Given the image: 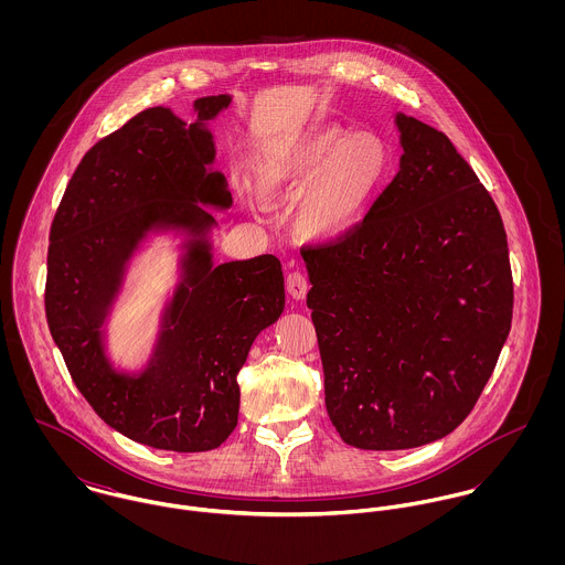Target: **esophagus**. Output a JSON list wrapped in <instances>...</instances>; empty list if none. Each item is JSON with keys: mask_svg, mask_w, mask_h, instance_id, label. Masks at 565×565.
Wrapping results in <instances>:
<instances>
[{"mask_svg": "<svg viewBox=\"0 0 565 565\" xmlns=\"http://www.w3.org/2000/svg\"><path fill=\"white\" fill-rule=\"evenodd\" d=\"M285 287H287V294L294 300H302L307 296V291H309V278L300 269H294V271L287 274Z\"/></svg>", "mask_w": 565, "mask_h": 565, "instance_id": "1", "label": "esophagus"}]
</instances>
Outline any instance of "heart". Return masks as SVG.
I'll use <instances>...</instances> for the list:
<instances>
[{"instance_id":"1","label":"heart","mask_w":565,"mask_h":565,"mask_svg":"<svg viewBox=\"0 0 565 565\" xmlns=\"http://www.w3.org/2000/svg\"><path fill=\"white\" fill-rule=\"evenodd\" d=\"M392 154L374 132L318 126L294 135L254 162L265 202L296 200V231L316 242L350 233L390 180Z\"/></svg>"}]
</instances>
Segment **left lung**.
<instances>
[{
    "label": "left lung",
    "mask_w": 565,
    "mask_h": 565,
    "mask_svg": "<svg viewBox=\"0 0 565 565\" xmlns=\"http://www.w3.org/2000/svg\"><path fill=\"white\" fill-rule=\"evenodd\" d=\"M401 171L345 235L300 247L309 269L326 411L363 450L452 433L511 330L500 211L452 141L398 115Z\"/></svg>",
    "instance_id": "left-lung-1"
}]
</instances>
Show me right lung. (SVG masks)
Returning <instances> with one entry per match:
<instances>
[{"label":"right lung","instance_id":"add662e5","mask_svg":"<svg viewBox=\"0 0 565 565\" xmlns=\"http://www.w3.org/2000/svg\"><path fill=\"white\" fill-rule=\"evenodd\" d=\"M228 104V95L195 99L191 126L169 108H148L99 139L76 167L50 231L45 318L65 365L108 426L159 450L204 452L228 439L249 345L285 309L274 254L213 267L209 243L195 242L152 367L121 376L102 352L99 323L135 243L157 224L204 233L213 217L195 200L233 204L224 178L206 173L215 148L202 128Z\"/></svg>","mask_w":565,"mask_h":565}]
</instances>
